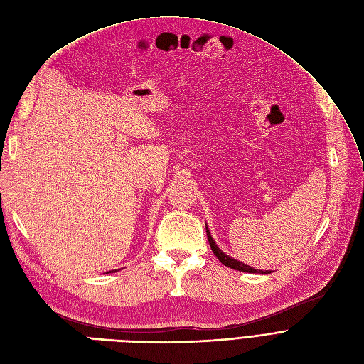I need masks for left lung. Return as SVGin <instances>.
<instances>
[{
	"label": "left lung",
	"instance_id": "left-lung-1",
	"mask_svg": "<svg viewBox=\"0 0 364 364\" xmlns=\"http://www.w3.org/2000/svg\"><path fill=\"white\" fill-rule=\"evenodd\" d=\"M206 235H208V241H209V245L212 248V252H214V255L217 256V259L223 263V265L229 267L232 269H236V271H242V272H250V274H269L271 271H262V269H256V268H252L245 265V263L236 260L233 257H230L229 255H225L221 248H218L217 242L214 241V237H212L209 229H208V224H206Z\"/></svg>",
	"mask_w": 364,
	"mask_h": 364
}]
</instances>
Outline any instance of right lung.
<instances>
[{
    "instance_id": "add662e5",
    "label": "right lung",
    "mask_w": 364,
    "mask_h": 364,
    "mask_svg": "<svg viewBox=\"0 0 364 364\" xmlns=\"http://www.w3.org/2000/svg\"><path fill=\"white\" fill-rule=\"evenodd\" d=\"M116 271H117V269H111V271H108V272H116ZM108 272H107V274H108Z\"/></svg>"
}]
</instances>
